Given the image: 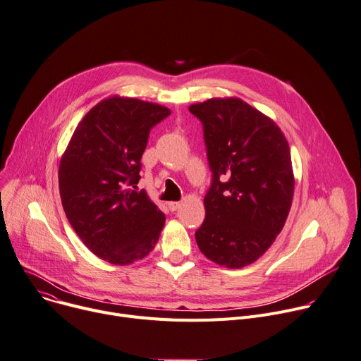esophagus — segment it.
Segmentation results:
<instances>
[{
  "mask_svg": "<svg viewBox=\"0 0 361 361\" xmlns=\"http://www.w3.org/2000/svg\"><path fill=\"white\" fill-rule=\"evenodd\" d=\"M168 207L171 211H176L179 207H180V202H176V201H172V202H168Z\"/></svg>",
  "mask_w": 361,
  "mask_h": 361,
  "instance_id": "1",
  "label": "esophagus"
}]
</instances>
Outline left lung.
<instances>
[{
    "mask_svg": "<svg viewBox=\"0 0 361 361\" xmlns=\"http://www.w3.org/2000/svg\"><path fill=\"white\" fill-rule=\"evenodd\" d=\"M189 111L204 126L212 171L197 244L219 266H248L267 252L290 211L295 176L288 140L270 117L240 98H211Z\"/></svg>",
    "mask_w": 361,
    "mask_h": 361,
    "instance_id": "1",
    "label": "left lung"
}]
</instances>
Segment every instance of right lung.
<instances>
[{"label":"right lung","instance_id":"obj_1","mask_svg":"<svg viewBox=\"0 0 361 361\" xmlns=\"http://www.w3.org/2000/svg\"><path fill=\"white\" fill-rule=\"evenodd\" d=\"M169 114L154 102L108 97L79 121L62 154L59 192L69 224L111 264L142 260L159 241L166 216L135 185L149 133Z\"/></svg>","mask_w":361,"mask_h":361}]
</instances>
